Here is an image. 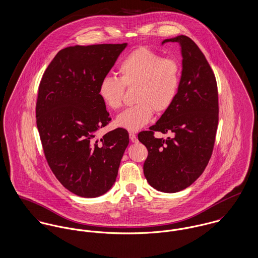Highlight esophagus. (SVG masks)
I'll use <instances>...</instances> for the list:
<instances>
[{"label":"esophagus","mask_w":258,"mask_h":258,"mask_svg":"<svg viewBox=\"0 0 258 258\" xmlns=\"http://www.w3.org/2000/svg\"><path fill=\"white\" fill-rule=\"evenodd\" d=\"M130 139H131V141H132L133 143H138V138H137V136H136L135 134L130 133Z\"/></svg>","instance_id":"esophagus-1"}]
</instances>
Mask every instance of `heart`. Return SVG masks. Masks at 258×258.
<instances>
[{
	"instance_id": "1",
	"label": "heart",
	"mask_w": 258,
	"mask_h": 258,
	"mask_svg": "<svg viewBox=\"0 0 258 258\" xmlns=\"http://www.w3.org/2000/svg\"><path fill=\"white\" fill-rule=\"evenodd\" d=\"M118 79L107 76L99 86V96L112 111L122 106L124 88L137 87V105L116 116L115 123L130 132H138L153 115L170 108L179 92L181 68L177 60L163 56L148 47H140L122 58L117 68Z\"/></svg>"
}]
</instances>
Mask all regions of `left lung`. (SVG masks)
Returning <instances> with one entry per match:
<instances>
[{
  "instance_id": "8db88e82",
  "label": "left lung",
  "mask_w": 258,
  "mask_h": 258,
  "mask_svg": "<svg viewBox=\"0 0 258 258\" xmlns=\"http://www.w3.org/2000/svg\"><path fill=\"white\" fill-rule=\"evenodd\" d=\"M181 46L182 74L179 92L157 122L139 134L148 155L144 176L151 187L176 193L193 184L212 156L219 122L218 86L215 74L198 45L186 35L162 41ZM154 131L173 135L156 139Z\"/></svg>"
}]
</instances>
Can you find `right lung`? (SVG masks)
<instances>
[{"label": "right lung", "instance_id": "1", "mask_svg": "<svg viewBox=\"0 0 258 258\" xmlns=\"http://www.w3.org/2000/svg\"><path fill=\"white\" fill-rule=\"evenodd\" d=\"M126 45L61 49L38 87L36 125L45 158L58 181L80 197H99L112 188L130 143L121 127L97 136L111 120L99 86Z\"/></svg>", "mask_w": 258, "mask_h": 258}]
</instances>
